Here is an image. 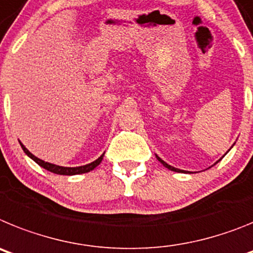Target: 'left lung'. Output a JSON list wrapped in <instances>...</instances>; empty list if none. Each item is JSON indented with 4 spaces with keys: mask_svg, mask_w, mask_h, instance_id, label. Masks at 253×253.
<instances>
[{
    "mask_svg": "<svg viewBox=\"0 0 253 253\" xmlns=\"http://www.w3.org/2000/svg\"><path fill=\"white\" fill-rule=\"evenodd\" d=\"M157 158H158V160H159L160 163H162V164H163L164 167H166V168L170 169V170H174V172H177V170H178V169H177V168H174V167H172V166H169V164H167L166 162H164V160H162V159H160L159 157H157Z\"/></svg>",
    "mask_w": 253,
    "mask_h": 253,
    "instance_id": "8db88e82",
    "label": "left lung"
}]
</instances>
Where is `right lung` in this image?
I'll return each mask as SVG.
<instances>
[{
	"label": "right lung",
	"instance_id": "1",
	"mask_svg": "<svg viewBox=\"0 0 253 253\" xmlns=\"http://www.w3.org/2000/svg\"><path fill=\"white\" fill-rule=\"evenodd\" d=\"M21 148H23V150L25 151V154L28 155V157L32 158L33 160H34L35 163L39 164L41 167H43L44 169H47V170H49V172L52 173H56V174H62V175H74V174H81V173H87L90 172V170H93L95 167H98L100 164V162H102L103 159V155H100L99 158L96 160H94L93 163L90 164H86V166H83V167H60V166H56V164H50L48 163V162H44V160L39 159V158H37L35 155H33L32 153H30L28 149L24 146L23 144L20 142Z\"/></svg>",
	"mask_w": 253,
	"mask_h": 253
}]
</instances>
